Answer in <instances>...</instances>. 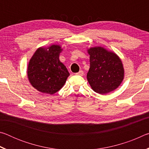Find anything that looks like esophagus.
<instances>
[{"instance_id":"1","label":"esophagus","mask_w":149,"mask_h":149,"mask_svg":"<svg viewBox=\"0 0 149 149\" xmlns=\"http://www.w3.org/2000/svg\"><path fill=\"white\" fill-rule=\"evenodd\" d=\"M84 72L82 71V70H80V71L79 72H77V73H76V74H75V75H81V76H82L83 75H84Z\"/></svg>"}]
</instances>
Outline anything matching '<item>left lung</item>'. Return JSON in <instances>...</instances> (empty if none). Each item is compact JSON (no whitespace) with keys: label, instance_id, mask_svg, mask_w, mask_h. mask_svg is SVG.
<instances>
[{"label":"left lung","instance_id":"left-lung-1","mask_svg":"<svg viewBox=\"0 0 149 149\" xmlns=\"http://www.w3.org/2000/svg\"><path fill=\"white\" fill-rule=\"evenodd\" d=\"M90 68L87 78L95 92L104 95L118 88L124 75L122 61L102 47L91 48Z\"/></svg>","mask_w":149,"mask_h":149}]
</instances>
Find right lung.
Masks as SVG:
<instances>
[{
    "label": "right lung",
    "mask_w": 149,
    "mask_h": 149,
    "mask_svg": "<svg viewBox=\"0 0 149 149\" xmlns=\"http://www.w3.org/2000/svg\"><path fill=\"white\" fill-rule=\"evenodd\" d=\"M61 47L52 45L39 48L30 60L27 76L32 86L39 91L52 95L61 89L70 74L59 60Z\"/></svg>",
    "instance_id": "1"
}]
</instances>
